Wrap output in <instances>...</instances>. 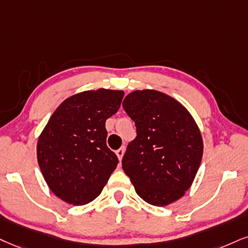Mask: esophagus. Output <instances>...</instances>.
Masks as SVG:
<instances>
[{"mask_svg":"<svg viewBox=\"0 0 248 248\" xmlns=\"http://www.w3.org/2000/svg\"><path fill=\"white\" fill-rule=\"evenodd\" d=\"M124 153H125V147H124V146H123V147L118 148L117 151H116V155H117V156H118L119 161H121L122 158H123V155H124Z\"/></svg>","mask_w":248,"mask_h":248,"instance_id":"esophagus-1","label":"esophagus"}]
</instances>
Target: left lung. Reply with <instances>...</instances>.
Segmentation results:
<instances>
[{"label": "left lung", "mask_w": 248, "mask_h": 248, "mask_svg": "<svg viewBox=\"0 0 248 248\" xmlns=\"http://www.w3.org/2000/svg\"><path fill=\"white\" fill-rule=\"evenodd\" d=\"M123 108L137 127L122 160L124 172L146 202H175L191 187L202 158L197 123L178 101L157 91L132 92Z\"/></svg>", "instance_id": "8db88e82"}]
</instances>
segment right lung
Returning a JSON list of instances; mask_svg holds the SVG:
<instances>
[{
  "mask_svg": "<svg viewBox=\"0 0 248 248\" xmlns=\"http://www.w3.org/2000/svg\"><path fill=\"white\" fill-rule=\"evenodd\" d=\"M123 91L100 88L64 100L40 134L39 167L51 192L81 206L99 197L118 158L107 146L106 121L118 111Z\"/></svg>",
  "mask_w": 248,
  "mask_h": 248,
  "instance_id": "add662e5",
  "label": "right lung"
}]
</instances>
